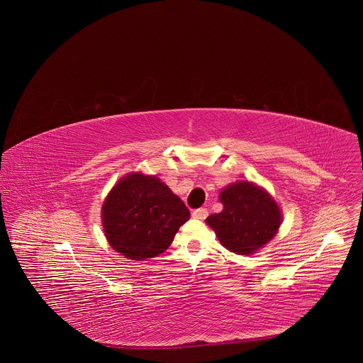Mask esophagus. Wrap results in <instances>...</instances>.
Returning a JSON list of instances; mask_svg holds the SVG:
<instances>
[{
  "instance_id": "obj_1",
  "label": "esophagus",
  "mask_w": 363,
  "mask_h": 363,
  "mask_svg": "<svg viewBox=\"0 0 363 363\" xmlns=\"http://www.w3.org/2000/svg\"><path fill=\"white\" fill-rule=\"evenodd\" d=\"M192 217L196 218V220H205L206 217H208V210H206V208H196V210H194Z\"/></svg>"
}]
</instances>
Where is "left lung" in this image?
<instances>
[{"label":"left lung","instance_id":"1","mask_svg":"<svg viewBox=\"0 0 363 363\" xmlns=\"http://www.w3.org/2000/svg\"><path fill=\"white\" fill-rule=\"evenodd\" d=\"M224 210L205 220L221 244L235 254H251L279 231L281 214L277 202L262 188L237 182L221 191Z\"/></svg>","mask_w":363,"mask_h":363}]
</instances>
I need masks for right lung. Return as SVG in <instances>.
Instances as JSON below:
<instances>
[{"instance_id": "1", "label": "right lung", "mask_w": 363, "mask_h": 363, "mask_svg": "<svg viewBox=\"0 0 363 363\" xmlns=\"http://www.w3.org/2000/svg\"><path fill=\"white\" fill-rule=\"evenodd\" d=\"M189 210L164 182L132 174L118 182L101 210L109 244L130 260H145L164 252Z\"/></svg>"}]
</instances>
